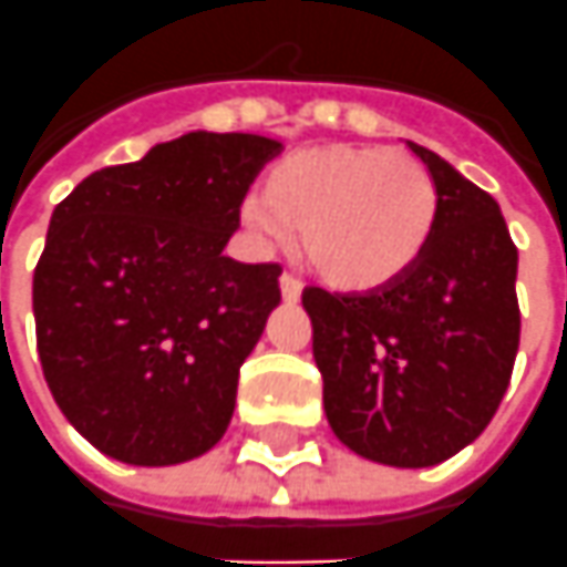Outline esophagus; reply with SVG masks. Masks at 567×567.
I'll return each mask as SVG.
<instances>
[{"label":"esophagus","mask_w":567,"mask_h":567,"mask_svg":"<svg viewBox=\"0 0 567 567\" xmlns=\"http://www.w3.org/2000/svg\"><path fill=\"white\" fill-rule=\"evenodd\" d=\"M280 296H284V302H299V296H302V284H299L292 275H280Z\"/></svg>","instance_id":"esophagus-1"}]
</instances>
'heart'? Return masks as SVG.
<instances>
[{"label": "heart", "mask_w": 567, "mask_h": 567, "mask_svg": "<svg viewBox=\"0 0 567 567\" xmlns=\"http://www.w3.org/2000/svg\"><path fill=\"white\" fill-rule=\"evenodd\" d=\"M240 218L259 240L299 228L308 265L336 290H380L420 261L439 190L420 159L385 147L323 144L277 163Z\"/></svg>", "instance_id": "obj_1"}]
</instances>
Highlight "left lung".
I'll return each instance as SVG.
<instances>
[{"label": "left lung", "instance_id": "left-lung-1", "mask_svg": "<svg viewBox=\"0 0 567 567\" xmlns=\"http://www.w3.org/2000/svg\"><path fill=\"white\" fill-rule=\"evenodd\" d=\"M439 190L420 261L367 292L308 287L311 351L336 439L373 463L423 470L497 413L518 351V249L497 200L410 142Z\"/></svg>", "mask_w": 567, "mask_h": 567}]
</instances>
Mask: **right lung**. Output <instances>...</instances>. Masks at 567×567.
Returning <instances> with one entry per match:
<instances>
[{"mask_svg": "<svg viewBox=\"0 0 567 567\" xmlns=\"http://www.w3.org/2000/svg\"><path fill=\"white\" fill-rule=\"evenodd\" d=\"M280 151L265 135L187 132L54 206L33 275L39 361L101 454L175 466L225 435L240 364L280 306V265L221 249Z\"/></svg>", "mask_w": 567, "mask_h": 567, "instance_id": "1", "label": "right lung"}]
</instances>
